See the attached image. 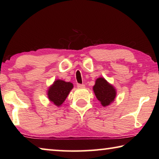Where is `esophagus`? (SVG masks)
<instances>
[{
  "label": "esophagus",
  "instance_id": "obj_1",
  "mask_svg": "<svg viewBox=\"0 0 159 159\" xmlns=\"http://www.w3.org/2000/svg\"><path fill=\"white\" fill-rule=\"evenodd\" d=\"M77 87L79 88H85V85L84 84H80V83H79V84H77Z\"/></svg>",
  "mask_w": 159,
  "mask_h": 159
}]
</instances>
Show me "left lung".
Segmentation results:
<instances>
[{
    "label": "left lung",
    "instance_id": "left-lung-1",
    "mask_svg": "<svg viewBox=\"0 0 159 159\" xmlns=\"http://www.w3.org/2000/svg\"><path fill=\"white\" fill-rule=\"evenodd\" d=\"M93 90L96 98L104 107L108 106L111 102H114L116 94L114 88L103 78H99L96 80Z\"/></svg>",
    "mask_w": 159,
    "mask_h": 159
}]
</instances>
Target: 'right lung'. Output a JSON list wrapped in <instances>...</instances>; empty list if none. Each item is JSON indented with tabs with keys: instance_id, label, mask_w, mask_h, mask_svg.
I'll return each instance as SVG.
<instances>
[{
	"instance_id": "right-lung-1",
	"label": "right lung",
	"mask_w": 159,
	"mask_h": 159,
	"mask_svg": "<svg viewBox=\"0 0 159 159\" xmlns=\"http://www.w3.org/2000/svg\"><path fill=\"white\" fill-rule=\"evenodd\" d=\"M72 88L73 84L71 83L65 82L61 80H55L54 84L48 90V98L55 105L60 106L65 100Z\"/></svg>"
}]
</instances>
